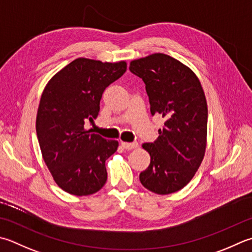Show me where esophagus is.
<instances>
[{"instance_id": "obj_1", "label": "esophagus", "mask_w": 252, "mask_h": 252, "mask_svg": "<svg viewBox=\"0 0 252 252\" xmlns=\"http://www.w3.org/2000/svg\"><path fill=\"white\" fill-rule=\"evenodd\" d=\"M121 146L126 150H133L137 147V142H131V143H126V142H121Z\"/></svg>"}]
</instances>
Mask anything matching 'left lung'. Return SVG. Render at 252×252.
Returning <instances> with one entry per match:
<instances>
[{"label":"left lung","mask_w":252,"mask_h":252,"mask_svg":"<svg viewBox=\"0 0 252 252\" xmlns=\"http://www.w3.org/2000/svg\"><path fill=\"white\" fill-rule=\"evenodd\" d=\"M142 78L151 113L165 118L159 136L144 143L151 162L140 174L141 184L157 194H169L193 178L203 159L208 132V105L201 83L188 66L164 53L130 63Z\"/></svg>","instance_id":"8db88e82"}]
</instances>
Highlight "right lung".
<instances>
[{"label":"right lung","mask_w":252,"mask_h":252,"mask_svg":"<svg viewBox=\"0 0 252 252\" xmlns=\"http://www.w3.org/2000/svg\"><path fill=\"white\" fill-rule=\"evenodd\" d=\"M126 71L125 61L80 58L54 75L41 95L36 131L43 160L54 181L74 195H90L107 181L105 162L119 146L86 130L99 113L103 91Z\"/></svg>","instance_id":"1"}]
</instances>
